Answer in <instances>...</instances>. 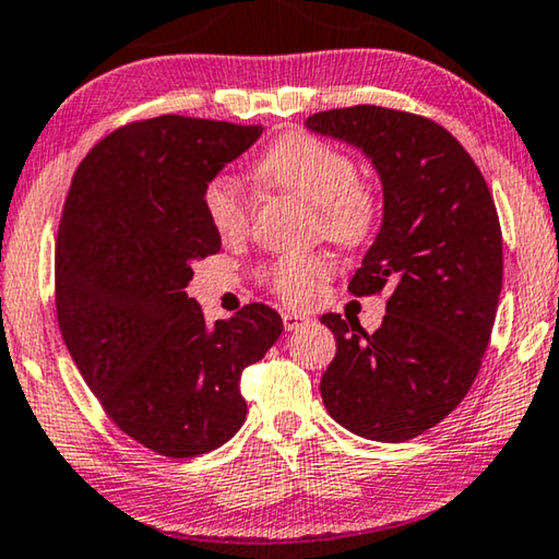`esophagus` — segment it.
Instances as JSON below:
<instances>
[{"label": "esophagus", "mask_w": 559, "mask_h": 559, "mask_svg": "<svg viewBox=\"0 0 559 559\" xmlns=\"http://www.w3.org/2000/svg\"><path fill=\"white\" fill-rule=\"evenodd\" d=\"M282 324H285L287 332H297V329L309 324V317L295 314V312H285V314H282Z\"/></svg>", "instance_id": "obj_1"}]
</instances>
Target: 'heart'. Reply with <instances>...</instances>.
Instances as JSON below:
<instances>
[{
    "instance_id": "b5f03b06",
    "label": "heart",
    "mask_w": 559,
    "mask_h": 559,
    "mask_svg": "<svg viewBox=\"0 0 559 559\" xmlns=\"http://www.w3.org/2000/svg\"><path fill=\"white\" fill-rule=\"evenodd\" d=\"M258 178L274 193L305 200L317 213V230L329 240L356 247L369 242L383 217L381 193L359 180V166L340 145L319 135L292 131L274 141L258 163ZM205 215L223 240H237L252 223V205L227 178H215L203 193ZM334 262L324 252L292 254L264 262L262 285L287 305H312Z\"/></svg>"
}]
</instances>
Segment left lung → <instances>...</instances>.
<instances>
[{
	"mask_svg": "<svg viewBox=\"0 0 559 559\" xmlns=\"http://www.w3.org/2000/svg\"><path fill=\"white\" fill-rule=\"evenodd\" d=\"M369 155L383 182V223L349 282L356 297L389 292L369 334L324 314L336 356L322 401L336 424L404 443L451 414L478 377L502 287V233L468 151L426 116L349 106L307 118Z\"/></svg>",
	"mask_w": 559,
	"mask_h": 559,
	"instance_id": "8db88e82",
	"label": "left lung"
}]
</instances>
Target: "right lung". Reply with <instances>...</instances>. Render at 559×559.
<instances>
[{"label": "right lung", "mask_w": 559, "mask_h": 559, "mask_svg": "<svg viewBox=\"0 0 559 559\" xmlns=\"http://www.w3.org/2000/svg\"><path fill=\"white\" fill-rule=\"evenodd\" d=\"M262 126L188 116L133 121L98 141L63 200L57 319L106 416L168 459H195L240 431V379L282 334L272 307L205 324L186 295L195 260L219 252L205 186Z\"/></svg>", "instance_id": "add662e5"}]
</instances>
